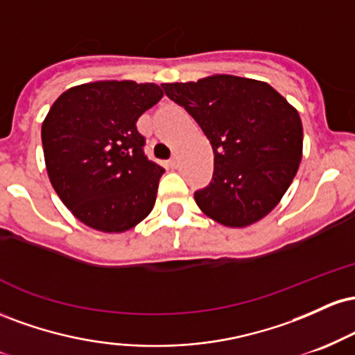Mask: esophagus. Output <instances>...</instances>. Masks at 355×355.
I'll return each instance as SVG.
<instances>
[{
    "label": "esophagus",
    "mask_w": 355,
    "mask_h": 355,
    "mask_svg": "<svg viewBox=\"0 0 355 355\" xmlns=\"http://www.w3.org/2000/svg\"><path fill=\"white\" fill-rule=\"evenodd\" d=\"M168 165H170V168H177V166H178V157H177V155H173V157L170 158Z\"/></svg>",
    "instance_id": "obj_1"
}]
</instances>
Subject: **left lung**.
<instances>
[{
	"instance_id": "8db88e82",
	"label": "left lung",
	"mask_w": 355,
	"mask_h": 355,
	"mask_svg": "<svg viewBox=\"0 0 355 355\" xmlns=\"http://www.w3.org/2000/svg\"><path fill=\"white\" fill-rule=\"evenodd\" d=\"M162 87L197 121L214 150L211 182L195 191L198 209L234 229L270 214L302 160L299 112L266 81L240 76Z\"/></svg>"
}]
</instances>
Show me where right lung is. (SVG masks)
Instances as JSON below:
<instances>
[{"instance_id":"right-lung-1","label":"right lung","mask_w":355,"mask_h":355,"mask_svg":"<svg viewBox=\"0 0 355 355\" xmlns=\"http://www.w3.org/2000/svg\"><path fill=\"white\" fill-rule=\"evenodd\" d=\"M162 96L155 83L107 80L73 87L53 103L42 125L46 172L85 225L120 234L152 211L165 170L146 158L137 121Z\"/></svg>"}]
</instances>
